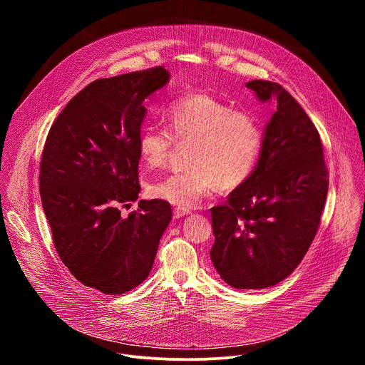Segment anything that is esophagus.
I'll use <instances>...</instances> for the list:
<instances>
[{"mask_svg":"<svg viewBox=\"0 0 365 365\" xmlns=\"http://www.w3.org/2000/svg\"><path fill=\"white\" fill-rule=\"evenodd\" d=\"M173 214H175V218H176V220H179V218H183V217L189 215V214H190V211H189V210H182V207H175Z\"/></svg>","mask_w":365,"mask_h":365,"instance_id":"1","label":"esophagus"}]
</instances>
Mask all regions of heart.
<instances>
[{"label": "heart", "mask_w": 365, "mask_h": 365, "mask_svg": "<svg viewBox=\"0 0 365 365\" xmlns=\"http://www.w3.org/2000/svg\"><path fill=\"white\" fill-rule=\"evenodd\" d=\"M165 118L169 130L147 127L138 137L141 166L145 170L165 166L176 143L192 144L190 169L153 183L151 196L192 210L217 186L237 189L254 173L264 137L252 114L235 111L212 95L190 93L172 101Z\"/></svg>", "instance_id": "1"}]
</instances>
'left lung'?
Masks as SVG:
<instances>
[{
	"mask_svg": "<svg viewBox=\"0 0 365 365\" xmlns=\"http://www.w3.org/2000/svg\"><path fill=\"white\" fill-rule=\"evenodd\" d=\"M259 102H274L251 178L211 210V259L235 289H266L290 276L314 241L328 193L318 130L279 83L250 81Z\"/></svg>",
	"mask_w": 365,
	"mask_h": 365,
	"instance_id": "left-lung-1",
	"label": "left lung"
}]
</instances>
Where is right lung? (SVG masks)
Segmentation results:
<instances>
[{
  "label": "right lung",
  "instance_id": "add662e5",
  "mask_svg": "<svg viewBox=\"0 0 365 365\" xmlns=\"http://www.w3.org/2000/svg\"><path fill=\"white\" fill-rule=\"evenodd\" d=\"M165 66L98 79L51 125L40 163V196L56 251L76 280L121 294L151 272L172 220L166 200H137L144 101L166 86Z\"/></svg>",
  "mask_w": 365,
  "mask_h": 365
}]
</instances>
